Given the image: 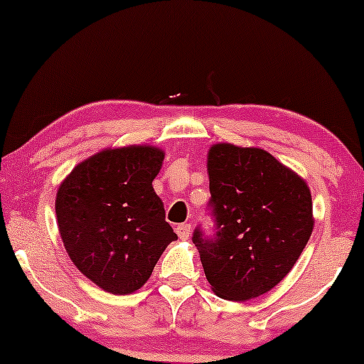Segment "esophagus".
Masks as SVG:
<instances>
[{
	"label": "esophagus",
	"instance_id": "34e87169",
	"mask_svg": "<svg viewBox=\"0 0 364 364\" xmlns=\"http://www.w3.org/2000/svg\"><path fill=\"white\" fill-rule=\"evenodd\" d=\"M176 232L181 240H188V237H190V224L185 223V224L176 225Z\"/></svg>",
	"mask_w": 364,
	"mask_h": 364
}]
</instances>
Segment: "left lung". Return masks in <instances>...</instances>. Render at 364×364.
<instances>
[{"label": "left lung", "mask_w": 364, "mask_h": 364, "mask_svg": "<svg viewBox=\"0 0 364 364\" xmlns=\"http://www.w3.org/2000/svg\"><path fill=\"white\" fill-rule=\"evenodd\" d=\"M207 232L191 241L217 296L246 301L289 274L313 231L310 188L262 149L217 144L208 150Z\"/></svg>", "instance_id": "left-lung-1"}]
</instances>
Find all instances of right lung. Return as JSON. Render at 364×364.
<instances>
[{
	"mask_svg": "<svg viewBox=\"0 0 364 364\" xmlns=\"http://www.w3.org/2000/svg\"><path fill=\"white\" fill-rule=\"evenodd\" d=\"M164 152L102 150L61 183L56 217L66 252L80 272L111 294L140 289L176 232L152 188Z\"/></svg>",
	"mask_w": 364,
	"mask_h": 364,
	"instance_id": "obj_1",
	"label": "right lung"
}]
</instances>
